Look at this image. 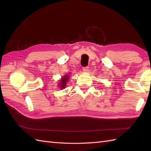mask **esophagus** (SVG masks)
<instances>
[{
  "mask_svg": "<svg viewBox=\"0 0 151 151\" xmlns=\"http://www.w3.org/2000/svg\"><path fill=\"white\" fill-rule=\"evenodd\" d=\"M83 72L84 73H88V70H89V67H83Z\"/></svg>",
  "mask_w": 151,
  "mask_h": 151,
  "instance_id": "esophagus-1",
  "label": "esophagus"
}]
</instances>
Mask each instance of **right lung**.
Here are the masks:
<instances>
[{"label": "right lung", "mask_w": 151, "mask_h": 151, "mask_svg": "<svg viewBox=\"0 0 151 151\" xmlns=\"http://www.w3.org/2000/svg\"><path fill=\"white\" fill-rule=\"evenodd\" d=\"M69 80V76L68 75H66L63 77H62L60 81H59V83H58V87L59 88H60L61 89H63L66 87L67 85V82H68Z\"/></svg>", "instance_id": "right-lung-1"}]
</instances>
